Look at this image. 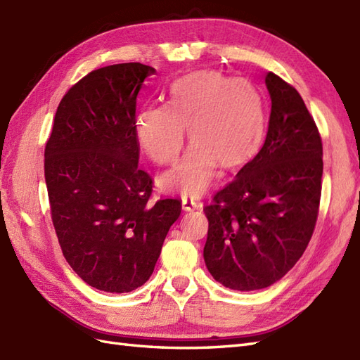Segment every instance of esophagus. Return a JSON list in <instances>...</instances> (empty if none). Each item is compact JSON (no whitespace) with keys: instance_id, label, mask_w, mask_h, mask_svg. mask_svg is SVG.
<instances>
[{"instance_id":"esophagus-1","label":"esophagus","mask_w":360,"mask_h":360,"mask_svg":"<svg viewBox=\"0 0 360 360\" xmlns=\"http://www.w3.org/2000/svg\"><path fill=\"white\" fill-rule=\"evenodd\" d=\"M200 208V204L196 202L193 199H188V198H182V210L184 212H193Z\"/></svg>"}]
</instances>
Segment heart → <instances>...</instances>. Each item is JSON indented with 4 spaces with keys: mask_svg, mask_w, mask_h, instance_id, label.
I'll use <instances>...</instances> for the list:
<instances>
[{
    "mask_svg": "<svg viewBox=\"0 0 360 360\" xmlns=\"http://www.w3.org/2000/svg\"><path fill=\"white\" fill-rule=\"evenodd\" d=\"M191 147L162 186L199 196L221 170H238L261 148L265 116L261 96L244 81L216 70H199L172 82L167 107L144 108L135 122L139 147L156 164H174L184 146Z\"/></svg>",
    "mask_w": 360,
    "mask_h": 360,
    "instance_id": "heart-1",
    "label": "heart"
}]
</instances>
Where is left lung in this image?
I'll return each instance as SVG.
<instances>
[{
  "label": "left lung",
  "mask_w": 360,
  "mask_h": 360,
  "mask_svg": "<svg viewBox=\"0 0 360 360\" xmlns=\"http://www.w3.org/2000/svg\"><path fill=\"white\" fill-rule=\"evenodd\" d=\"M262 148L204 208V261L224 287L261 290L283 278L311 239L322 190V141L299 91L271 72Z\"/></svg>",
  "instance_id": "left-lung-1"
}]
</instances>
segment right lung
<instances>
[{
  "instance_id": "right-lung-1",
  "label": "right lung",
  "mask_w": 360,
  "mask_h": 360,
  "mask_svg": "<svg viewBox=\"0 0 360 360\" xmlns=\"http://www.w3.org/2000/svg\"><path fill=\"white\" fill-rule=\"evenodd\" d=\"M155 69L101 67L61 99L44 150L52 222L65 261L90 287L129 293L152 276L181 214L178 199L150 204L153 181L138 167L136 98Z\"/></svg>"
}]
</instances>
